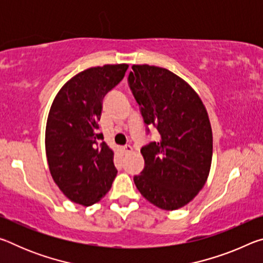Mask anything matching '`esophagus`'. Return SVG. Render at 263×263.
Returning <instances> with one entry per match:
<instances>
[{
    "label": "esophagus",
    "mask_w": 263,
    "mask_h": 263,
    "mask_svg": "<svg viewBox=\"0 0 263 263\" xmlns=\"http://www.w3.org/2000/svg\"><path fill=\"white\" fill-rule=\"evenodd\" d=\"M123 151H124V152H125V153H131L132 151H133V148H132L131 145H125V146H124V147H123Z\"/></svg>",
    "instance_id": "1"
}]
</instances>
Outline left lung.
Listing matches in <instances>:
<instances>
[{"label": "left lung", "instance_id": "left-lung-1", "mask_svg": "<svg viewBox=\"0 0 263 263\" xmlns=\"http://www.w3.org/2000/svg\"><path fill=\"white\" fill-rule=\"evenodd\" d=\"M132 69L128 86L144 122L160 133L158 142L140 149L145 167L133 181L155 206L176 210L193 201L210 172L212 130L206 109L197 92L171 70L149 65Z\"/></svg>", "mask_w": 263, "mask_h": 263}]
</instances>
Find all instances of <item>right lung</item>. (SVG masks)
Here are the masks:
<instances>
[{"label": "right lung", "mask_w": 263, "mask_h": 263, "mask_svg": "<svg viewBox=\"0 0 263 263\" xmlns=\"http://www.w3.org/2000/svg\"><path fill=\"white\" fill-rule=\"evenodd\" d=\"M128 65L91 67L58 92L48 114L45 147L53 180L70 201L92 205L117 175L114 152L103 141L99 121L105 95L122 81Z\"/></svg>", "instance_id": "add662e5"}]
</instances>
